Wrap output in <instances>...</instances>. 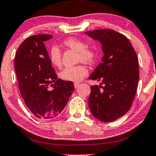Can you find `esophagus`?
<instances>
[{
	"mask_svg": "<svg viewBox=\"0 0 156 156\" xmlns=\"http://www.w3.org/2000/svg\"><path fill=\"white\" fill-rule=\"evenodd\" d=\"M79 83H74V87H75L76 88H77V87H78V86H79Z\"/></svg>",
	"mask_w": 156,
	"mask_h": 156,
	"instance_id": "esophagus-1",
	"label": "esophagus"
}]
</instances>
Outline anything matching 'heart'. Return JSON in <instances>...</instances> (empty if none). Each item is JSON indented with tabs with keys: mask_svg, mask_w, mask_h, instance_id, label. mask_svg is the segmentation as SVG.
Here are the masks:
<instances>
[{
	"mask_svg": "<svg viewBox=\"0 0 156 156\" xmlns=\"http://www.w3.org/2000/svg\"><path fill=\"white\" fill-rule=\"evenodd\" d=\"M64 45L75 50L78 53V60L86 64H90L95 59V52L92 49L86 47L84 41L76 38H69L64 41ZM50 63L55 67L62 65V53L57 47H52L49 53ZM87 69L82 64L64 68L59 73V77L62 80L72 82H78L85 77Z\"/></svg>",
	"mask_w": 156,
	"mask_h": 156,
	"instance_id": "heart-1",
	"label": "heart"
}]
</instances>
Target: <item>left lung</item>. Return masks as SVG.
Masks as SVG:
<instances>
[{"label":"left lung","mask_w":156,"mask_h":156,"mask_svg":"<svg viewBox=\"0 0 156 156\" xmlns=\"http://www.w3.org/2000/svg\"><path fill=\"white\" fill-rule=\"evenodd\" d=\"M85 34L100 41L104 55L89 77L101 81L92 85L88 104L92 114L102 122H113L131 108L139 77V61L129 39L113 29Z\"/></svg>","instance_id":"1"}]
</instances>
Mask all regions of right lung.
Segmentation results:
<instances>
[{
	"label": "right lung",
	"mask_w": 156,
	"mask_h": 156,
	"mask_svg": "<svg viewBox=\"0 0 156 156\" xmlns=\"http://www.w3.org/2000/svg\"><path fill=\"white\" fill-rule=\"evenodd\" d=\"M52 37L48 34L29 37L20 45L15 58L18 85L24 103L35 116L44 120L57 117L75 89L72 81L58 79L52 67L44 44Z\"/></svg>",
	"instance_id": "add662e5"
}]
</instances>
